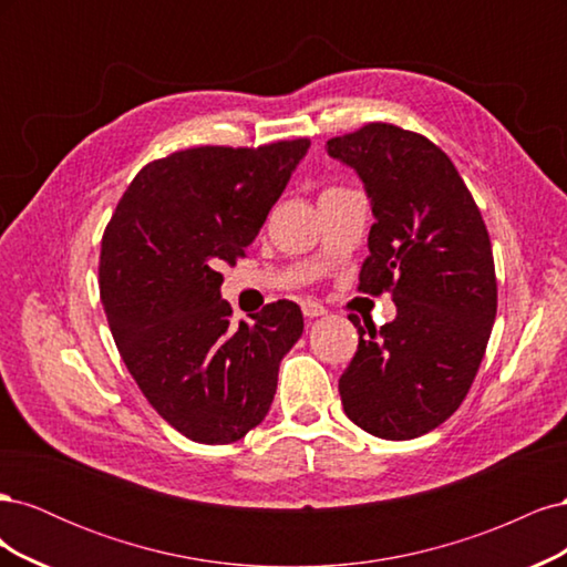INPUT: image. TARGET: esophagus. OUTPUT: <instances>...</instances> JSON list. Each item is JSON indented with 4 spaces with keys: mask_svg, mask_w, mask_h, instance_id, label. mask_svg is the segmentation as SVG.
<instances>
[{
    "mask_svg": "<svg viewBox=\"0 0 567 567\" xmlns=\"http://www.w3.org/2000/svg\"><path fill=\"white\" fill-rule=\"evenodd\" d=\"M300 307H302V315H305L307 319H315V317L326 315V307H323L319 300H315V298H305V300L300 302Z\"/></svg>",
    "mask_w": 567,
    "mask_h": 567,
    "instance_id": "obj_1",
    "label": "esophagus"
}]
</instances>
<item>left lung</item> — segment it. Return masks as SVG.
<instances>
[{"mask_svg":"<svg viewBox=\"0 0 567 567\" xmlns=\"http://www.w3.org/2000/svg\"><path fill=\"white\" fill-rule=\"evenodd\" d=\"M354 167L375 221L359 290L390 293L398 317H357L359 346L338 390L346 414L383 440H411L466 400L496 317L489 234L447 153L423 134L369 123L326 142Z\"/></svg>","mask_w":567,"mask_h":567,"instance_id":"8db88e82","label":"left lung"}]
</instances>
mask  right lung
Listing matches in <instances>:
<instances>
[{"instance_id":"right-lung-1","label":"right lung","mask_w":567,"mask_h":567,"mask_svg":"<svg viewBox=\"0 0 567 567\" xmlns=\"http://www.w3.org/2000/svg\"><path fill=\"white\" fill-rule=\"evenodd\" d=\"M307 148L298 136L169 153L140 169L101 238L117 352L148 404L194 442L229 444L260 423L302 333L293 300L231 323L217 269L246 257Z\"/></svg>"}]
</instances>
